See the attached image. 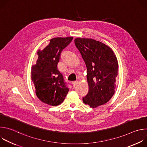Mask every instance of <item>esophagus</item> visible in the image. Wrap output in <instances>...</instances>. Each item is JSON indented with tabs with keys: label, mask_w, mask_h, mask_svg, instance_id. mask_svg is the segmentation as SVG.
Wrapping results in <instances>:
<instances>
[{
	"label": "esophagus",
	"mask_w": 147,
	"mask_h": 147,
	"mask_svg": "<svg viewBox=\"0 0 147 147\" xmlns=\"http://www.w3.org/2000/svg\"><path fill=\"white\" fill-rule=\"evenodd\" d=\"M77 84H78V81H76L73 82H72V84H73V87H75L77 85Z\"/></svg>",
	"instance_id": "obj_1"
}]
</instances>
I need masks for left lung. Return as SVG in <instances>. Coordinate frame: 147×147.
Masks as SVG:
<instances>
[{
    "mask_svg": "<svg viewBox=\"0 0 147 147\" xmlns=\"http://www.w3.org/2000/svg\"><path fill=\"white\" fill-rule=\"evenodd\" d=\"M75 45L87 69L89 91L82 101L92 108L108 102L115 93L118 62L108 46L90 38H76Z\"/></svg>",
    "mask_w": 147,
    "mask_h": 147,
    "instance_id": "1",
    "label": "left lung"
}]
</instances>
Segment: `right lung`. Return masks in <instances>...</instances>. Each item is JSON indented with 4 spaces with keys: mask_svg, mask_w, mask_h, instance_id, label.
Instances as JSON below:
<instances>
[{
    "mask_svg": "<svg viewBox=\"0 0 147 147\" xmlns=\"http://www.w3.org/2000/svg\"><path fill=\"white\" fill-rule=\"evenodd\" d=\"M73 37L54 38L42 51L37 52L36 64L32 66L31 78L39 99L51 106L63 102L69 88L57 69L60 54L73 40Z\"/></svg>",
    "mask_w": 147,
    "mask_h": 147,
    "instance_id": "add662e5",
    "label": "right lung"
}]
</instances>
